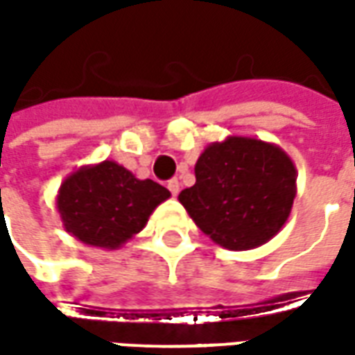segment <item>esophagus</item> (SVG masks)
<instances>
[{
	"mask_svg": "<svg viewBox=\"0 0 355 355\" xmlns=\"http://www.w3.org/2000/svg\"><path fill=\"white\" fill-rule=\"evenodd\" d=\"M168 189H170V193L175 197V195L180 193V182H178V180H170V182H168Z\"/></svg>",
	"mask_w": 355,
	"mask_h": 355,
	"instance_id": "obj_1",
	"label": "esophagus"
}]
</instances>
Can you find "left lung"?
<instances>
[{
  "instance_id": "left-lung-1",
  "label": "left lung",
  "mask_w": 355,
  "mask_h": 355,
  "mask_svg": "<svg viewBox=\"0 0 355 355\" xmlns=\"http://www.w3.org/2000/svg\"><path fill=\"white\" fill-rule=\"evenodd\" d=\"M197 182L180 193L191 220L216 245L250 250L277 235L296 197V166L275 143L230 135L195 164Z\"/></svg>"
}]
</instances>
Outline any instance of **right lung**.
<instances>
[{"label":"right lung","mask_w":355,"mask_h":355,"mask_svg":"<svg viewBox=\"0 0 355 355\" xmlns=\"http://www.w3.org/2000/svg\"><path fill=\"white\" fill-rule=\"evenodd\" d=\"M166 198L170 191L160 183L137 180L114 160H103L67 175L55 202L64 231L76 241L116 250L147 225Z\"/></svg>","instance_id":"add662e5"}]
</instances>
